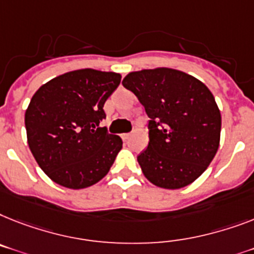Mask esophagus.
<instances>
[{
	"label": "esophagus",
	"instance_id": "1",
	"mask_svg": "<svg viewBox=\"0 0 254 254\" xmlns=\"http://www.w3.org/2000/svg\"><path fill=\"white\" fill-rule=\"evenodd\" d=\"M129 136H131V133H123L122 135V139L123 140H128Z\"/></svg>",
	"mask_w": 254,
	"mask_h": 254
}]
</instances>
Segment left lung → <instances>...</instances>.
I'll return each instance as SVG.
<instances>
[{"mask_svg":"<svg viewBox=\"0 0 254 254\" xmlns=\"http://www.w3.org/2000/svg\"><path fill=\"white\" fill-rule=\"evenodd\" d=\"M122 84L150 118L149 144L137 156L142 174L166 190L193 183L219 146L222 119L213 93L192 75L167 67L129 72Z\"/></svg>","mask_w":254,"mask_h":254,"instance_id":"left-lung-1","label":"left lung"}]
</instances>
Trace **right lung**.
Masks as SVG:
<instances>
[{
  "instance_id": "add662e5",
  "label": "right lung",
  "mask_w": 254,
  "mask_h": 254,
  "mask_svg": "<svg viewBox=\"0 0 254 254\" xmlns=\"http://www.w3.org/2000/svg\"><path fill=\"white\" fill-rule=\"evenodd\" d=\"M121 75L81 68L54 77L33 94L24 115L27 141L39 166L54 183L91 187L109 173L122 139L100 122Z\"/></svg>"
}]
</instances>
